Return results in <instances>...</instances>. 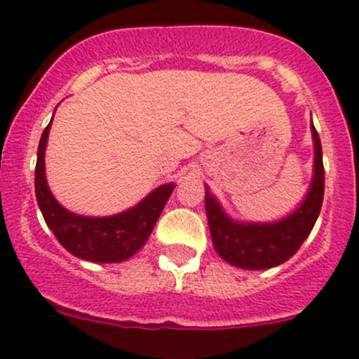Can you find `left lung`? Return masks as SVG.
Masks as SVG:
<instances>
[{
    "instance_id": "obj_1",
    "label": "left lung",
    "mask_w": 359,
    "mask_h": 359,
    "mask_svg": "<svg viewBox=\"0 0 359 359\" xmlns=\"http://www.w3.org/2000/svg\"><path fill=\"white\" fill-rule=\"evenodd\" d=\"M313 179L303 202L294 212L273 223H244L232 219L205 186V210L214 250L225 262L241 269L259 271L287 262L310 236L324 198L323 147L311 123Z\"/></svg>"
}]
</instances>
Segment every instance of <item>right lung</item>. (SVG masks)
Masks as SVG:
<instances>
[{"label":"right lung","mask_w":359,"mask_h":359,"mask_svg":"<svg viewBox=\"0 0 359 359\" xmlns=\"http://www.w3.org/2000/svg\"><path fill=\"white\" fill-rule=\"evenodd\" d=\"M51 122L43 129L36 150L35 195L42 216L58 243L78 259L97 264H116L130 259L145 246L175 184H163L140 203L123 212L104 217L79 216L56 202L46 180V147Z\"/></svg>","instance_id":"add662e5"}]
</instances>
